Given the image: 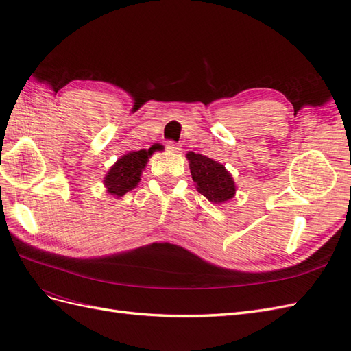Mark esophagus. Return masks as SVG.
Segmentation results:
<instances>
[{"mask_svg": "<svg viewBox=\"0 0 351 351\" xmlns=\"http://www.w3.org/2000/svg\"><path fill=\"white\" fill-rule=\"evenodd\" d=\"M167 149H168L169 152H180V151H182V147H180V145L176 143V142L168 141V142H167Z\"/></svg>", "mask_w": 351, "mask_h": 351, "instance_id": "esophagus-1", "label": "esophagus"}]
</instances>
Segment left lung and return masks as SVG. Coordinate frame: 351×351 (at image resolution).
<instances>
[{"label":"left lung","mask_w":351,"mask_h":351,"mask_svg":"<svg viewBox=\"0 0 351 351\" xmlns=\"http://www.w3.org/2000/svg\"><path fill=\"white\" fill-rule=\"evenodd\" d=\"M190 173L197 184V192L212 204L227 202L236 193V186L226 167L205 155L189 152Z\"/></svg>","instance_id":"obj_1"}]
</instances>
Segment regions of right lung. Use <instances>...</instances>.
Wrapping results in <instances>:
<instances>
[{
	"label": "right lung",
	"instance_id": "obj_1",
	"mask_svg": "<svg viewBox=\"0 0 351 351\" xmlns=\"http://www.w3.org/2000/svg\"><path fill=\"white\" fill-rule=\"evenodd\" d=\"M149 151L141 149L136 152H129L121 156L108 171L104 183L107 186V192L114 196H123L133 190L141 182L142 169L146 165Z\"/></svg>",
	"mask_w": 351,
	"mask_h": 351
}]
</instances>
